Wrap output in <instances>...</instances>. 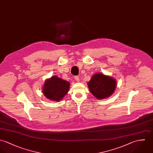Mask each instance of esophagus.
Returning a JSON list of instances; mask_svg holds the SVG:
<instances>
[{"instance_id":"1","label":"esophagus","mask_w":153,"mask_h":153,"mask_svg":"<svg viewBox=\"0 0 153 153\" xmlns=\"http://www.w3.org/2000/svg\"><path fill=\"white\" fill-rule=\"evenodd\" d=\"M74 79H75V80H76V82H80V79H79V77L78 76H75V77H74Z\"/></svg>"}]
</instances>
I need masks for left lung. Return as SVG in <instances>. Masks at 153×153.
I'll list each match as a JSON object with an SVG mask.
<instances>
[{"mask_svg":"<svg viewBox=\"0 0 153 153\" xmlns=\"http://www.w3.org/2000/svg\"><path fill=\"white\" fill-rule=\"evenodd\" d=\"M90 92L98 100H102L110 97L115 91L117 80L112 76L102 73L93 74L88 83Z\"/></svg>","mask_w":153,"mask_h":153,"instance_id":"1","label":"left lung"}]
</instances>
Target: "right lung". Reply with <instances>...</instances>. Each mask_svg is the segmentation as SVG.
<instances>
[{"instance_id":"obj_1","label":"right lung","mask_w":153,"mask_h":153,"mask_svg":"<svg viewBox=\"0 0 153 153\" xmlns=\"http://www.w3.org/2000/svg\"><path fill=\"white\" fill-rule=\"evenodd\" d=\"M70 85L68 82L55 75L45 80L42 91L47 99L57 102L68 93Z\"/></svg>"}]
</instances>
